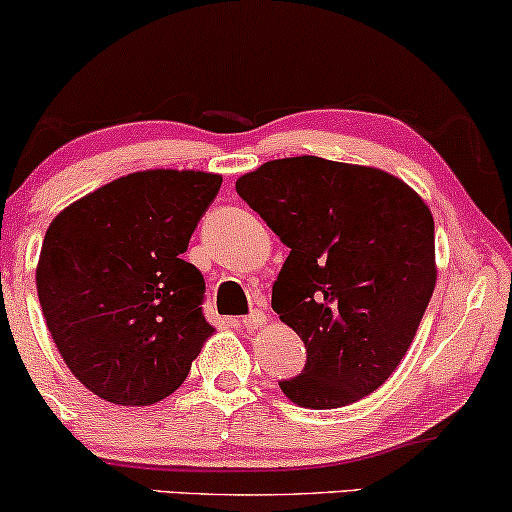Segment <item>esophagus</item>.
Returning <instances> with one entry per match:
<instances>
[{
    "mask_svg": "<svg viewBox=\"0 0 512 512\" xmlns=\"http://www.w3.org/2000/svg\"><path fill=\"white\" fill-rule=\"evenodd\" d=\"M240 322H243L245 329L255 331V329H260V326H262L264 322H267V317H264V312L255 310V312H252V315H248V317H243V319H240Z\"/></svg>",
    "mask_w": 512,
    "mask_h": 512,
    "instance_id": "1",
    "label": "esophagus"
}]
</instances>
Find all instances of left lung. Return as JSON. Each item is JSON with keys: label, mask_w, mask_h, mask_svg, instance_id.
<instances>
[{"label": "left lung", "mask_w": 512, "mask_h": 512, "mask_svg": "<svg viewBox=\"0 0 512 512\" xmlns=\"http://www.w3.org/2000/svg\"><path fill=\"white\" fill-rule=\"evenodd\" d=\"M291 255L272 307L305 343L300 408L331 410L377 391L408 353L436 286L434 217L408 183L322 157L264 162L236 181Z\"/></svg>", "instance_id": "left-lung-1"}]
</instances>
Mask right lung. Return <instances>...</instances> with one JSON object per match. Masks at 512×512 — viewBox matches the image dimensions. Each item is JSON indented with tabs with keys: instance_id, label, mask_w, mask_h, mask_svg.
<instances>
[{
	"instance_id": "right-lung-1",
	"label": "right lung",
	"mask_w": 512,
	"mask_h": 512,
	"mask_svg": "<svg viewBox=\"0 0 512 512\" xmlns=\"http://www.w3.org/2000/svg\"><path fill=\"white\" fill-rule=\"evenodd\" d=\"M219 186L207 171H135L49 224L35 269L42 315L73 377L102 400L171 396L214 334L205 279L181 255Z\"/></svg>"
}]
</instances>
